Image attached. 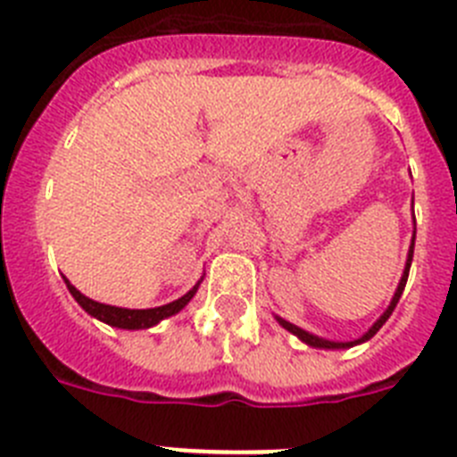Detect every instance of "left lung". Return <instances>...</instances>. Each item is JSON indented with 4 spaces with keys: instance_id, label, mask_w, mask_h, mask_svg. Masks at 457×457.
Instances as JSON below:
<instances>
[{
    "instance_id": "obj_1",
    "label": "left lung",
    "mask_w": 457,
    "mask_h": 457,
    "mask_svg": "<svg viewBox=\"0 0 457 457\" xmlns=\"http://www.w3.org/2000/svg\"><path fill=\"white\" fill-rule=\"evenodd\" d=\"M411 256H414V237H411V247H410V253H407L405 272H403V277H401V284H398V288H395V293H394V300H391L389 309H386L385 313H382V316H379V320L375 322L373 327H370V329H369V332L364 334V337H361V338H357V341H348V343L325 341V338H318V337H313V334L304 332V329H300V327H297V325H293V322L284 320V318H277V320H278V325L284 327V329H288L290 334H295V337L300 338V341H304L306 345H311V348L341 350V348H353V345H357V343H364V341H369V338H373L375 334H378V329H379V327H382V325H385L386 320H389V316H391V313H394L395 304H398V300H401V295H403V290H405V284H407V277H410V265H411Z\"/></svg>"
}]
</instances>
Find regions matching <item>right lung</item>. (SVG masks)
Listing matches in <instances>:
<instances>
[{
	"label": "right lung",
	"instance_id": "1",
	"mask_svg": "<svg viewBox=\"0 0 457 457\" xmlns=\"http://www.w3.org/2000/svg\"><path fill=\"white\" fill-rule=\"evenodd\" d=\"M199 284L194 286L189 293H185L180 300L169 302V304H164V306H155V309H120V306H109V304H100V302L88 300L87 295L79 293V290L75 288V286H72L71 281L66 278L68 290H71L72 297L78 300V304L82 306L87 313H91L93 318H98V320L107 322V325H112V327H120V329H146V327L157 325V322L164 320V318L173 316V313H179V311L183 309L189 300H192L194 293H196V288H199Z\"/></svg>",
	"mask_w": 457,
	"mask_h": 457
}]
</instances>
